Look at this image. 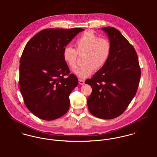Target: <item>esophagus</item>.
<instances>
[{"instance_id": "obj_1", "label": "esophagus", "mask_w": 157, "mask_h": 157, "mask_svg": "<svg viewBox=\"0 0 157 157\" xmlns=\"http://www.w3.org/2000/svg\"><path fill=\"white\" fill-rule=\"evenodd\" d=\"M78 82H79V83H80V85H83L85 84V81H84L83 80H82V79H78Z\"/></svg>"}]
</instances>
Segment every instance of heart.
<instances>
[{"instance_id":"1","label":"heart","mask_w":157,"mask_h":157,"mask_svg":"<svg viewBox=\"0 0 157 157\" xmlns=\"http://www.w3.org/2000/svg\"><path fill=\"white\" fill-rule=\"evenodd\" d=\"M75 49L67 46L63 50L62 56L65 63L71 69L77 66V53H85L82 67L73 71L78 77L84 78L89 77L95 69L103 67L109 59L111 53V44L106 39L100 37L92 31L84 33L75 42Z\"/></svg>"}]
</instances>
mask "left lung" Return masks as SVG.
<instances>
[{"mask_svg": "<svg viewBox=\"0 0 157 157\" xmlns=\"http://www.w3.org/2000/svg\"><path fill=\"white\" fill-rule=\"evenodd\" d=\"M111 44L106 65L85 81L92 88L88 98L90 112L96 117L109 120L122 114L134 97L141 69L132 45L113 27L102 28Z\"/></svg>", "mask_w": 157, "mask_h": 157, "instance_id": "8db88e82", "label": "left lung"}]
</instances>
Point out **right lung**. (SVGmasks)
Returning <instances> with one entry per match:
<instances>
[{"instance_id":"obj_1","label":"right lung","mask_w":157,"mask_h":157,"mask_svg":"<svg viewBox=\"0 0 157 157\" xmlns=\"http://www.w3.org/2000/svg\"><path fill=\"white\" fill-rule=\"evenodd\" d=\"M83 28L45 29L25 46L20 60L19 85L25 104L38 118L53 120L67 112L69 96L78 85L63 59L65 46ZM68 75L67 78L64 76Z\"/></svg>"}]
</instances>
